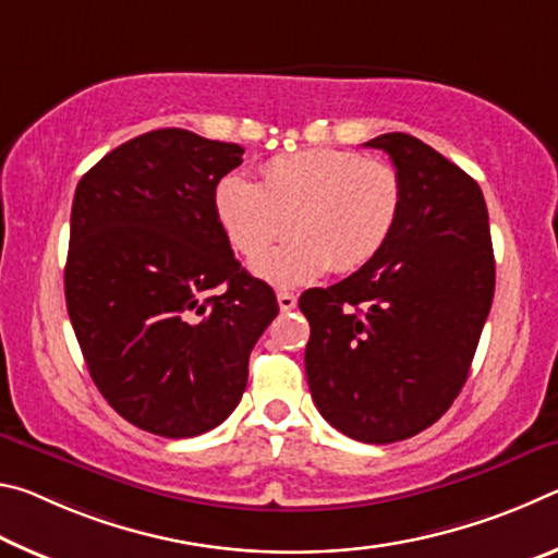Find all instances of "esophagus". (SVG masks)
<instances>
[{
    "label": "esophagus",
    "instance_id": "esophagus-1",
    "mask_svg": "<svg viewBox=\"0 0 558 558\" xmlns=\"http://www.w3.org/2000/svg\"><path fill=\"white\" fill-rule=\"evenodd\" d=\"M277 301H279V308L281 312H291V308L296 306V296L289 294V291H279L277 294Z\"/></svg>",
    "mask_w": 558,
    "mask_h": 558
}]
</instances>
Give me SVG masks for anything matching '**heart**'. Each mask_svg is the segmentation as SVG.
Returning a JSON list of instances; mask_svg holds the SVG:
<instances>
[{
  "label": "heart",
  "instance_id": "heart-1",
  "mask_svg": "<svg viewBox=\"0 0 558 558\" xmlns=\"http://www.w3.org/2000/svg\"><path fill=\"white\" fill-rule=\"evenodd\" d=\"M405 203L403 178L386 160L355 150L312 148L277 155L257 182L230 172L215 187L219 225L244 257L288 233L298 236L252 262L277 287L308 284L333 269H363L386 250Z\"/></svg>",
  "mask_w": 558,
  "mask_h": 558
}]
</instances>
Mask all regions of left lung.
I'll return each mask as SVG.
<instances>
[{
  "mask_svg": "<svg viewBox=\"0 0 558 558\" xmlns=\"http://www.w3.org/2000/svg\"><path fill=\"white\" fill-rule=\"evenodd\" d=\"M403 178L400 222L376 259L308 289L306 380L336 430L368 445L423 433L468 380L495 296V252L482 190L408 133L365 143Z\"/></svg>",
  "mask_w": 558,
  "mask_h": 558,
  "instance_id": "obj_1",
  "label": "left lung"
}]
</instances>
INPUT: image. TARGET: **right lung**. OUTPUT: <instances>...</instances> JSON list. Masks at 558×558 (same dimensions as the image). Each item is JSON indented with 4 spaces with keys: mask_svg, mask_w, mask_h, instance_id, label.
<instances>
[{
    "mask_svg": "<svg viewBox=\"0 0 558 558\" xmlns=\"http://www.w3.org/2000/svg\"><path fill=\"white\" fill-rule=\"evenodd\" d=\"M242 145L160 128L81 178L63 289L81 353L118 415L160 437L230 417L277 296L234 259L215 187Z\"/></svg>",
    "mask_w": 558,
    "mask_h": 558,
    "instance_id": "add662e5",
    "label": "right lung"
}]
</instances>
